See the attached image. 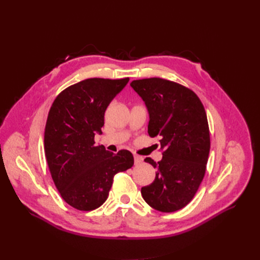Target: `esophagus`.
I'll return each instance as SVG.
<instances>
[{
  "label": "esophagus",
  "mask_w": 260,
  "mask_h": 260,
  "mask_svg": "<svg viewBox=\"0 0 260 260\" xmlns=\"http://www.w3.org/2000/svg\"><path fill=\"white\" fill-rule=\"evenodd\" d=\"M134 159H135V165L138 166V165H141V163L143 162V158L138 156V155H135L134 156Z\"/></svg>",
  "instance_id": "1"
}]
</instances>
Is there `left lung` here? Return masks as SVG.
<instances>
[{
  "mask_svg": "<svg viewBox=\"0 0 260 260\" xmlns=\"http://www.w3.org/2000/svg\"><path fill=\"white\" fill-rule=\"evenodd\" d=\"M147 108L149 137L160 138L162 159H144L155 169L153 183L141 188L153 209L172 213L193 199L203 179L210 153V131L204 107L190 89L151 78L131 83Z\"/></svg>",
  "mask_w": 260,
  "mask_h": 260,
  "instance_id": "1",
  "label": "left lung"
}]
</instances>
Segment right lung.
Returning <instances> with one entry per match:
<instances>
[{"label": "right lung", "instance_id": "obj_1", "mask_svg": "<svg viewBox=\"0 0 260 260\" xmlns=\"http://www.w3.org/2000/svg\"><path fill=\"white\" fill-rule=\"evenodd\" d=\"M129 79L91 78L64 89L48 114L44 151L62 198L80 211L98 209L106 201L114 176L134 166L133 154L111 153L94 145L102 134L104 113Z\"/></svg>", "mask_w": 260, "mask_h": 260}]
</instances>
